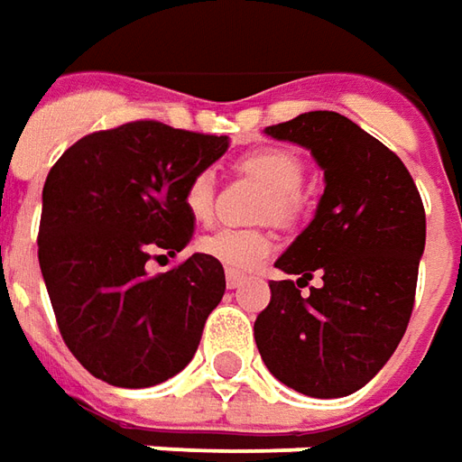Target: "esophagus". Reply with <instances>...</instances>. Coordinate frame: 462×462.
I'll return each instance as SVG.
<instances>
[{
  "label": "esophagus",
  "mask_w": 462,
  "mask_h": 462,
  "mask_svg": "<svg viewBox=\"0 0 462 462\" xmlns=\"http://www.w3.org/2000/svg\"><path fill=\"white\" fill-rule=\"evenodd\" d=\"M225 282H227V287H230V290H237V287L245 282V277H242L240 273H232V270H227V275H225Z\"/></svg>",
  "instance_id": "1"
}]
</instances>
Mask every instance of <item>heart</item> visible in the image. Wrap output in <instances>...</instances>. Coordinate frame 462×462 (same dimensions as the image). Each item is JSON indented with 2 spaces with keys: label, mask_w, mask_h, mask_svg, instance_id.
<instances>
[{
  "label": "heart",
  "mask_w": 462,
  "mask_h": 462,
  "mask_svg": "<svg viewBox=\"0 0 462 462\" xmlns=\"http://www.w3.org/2000/svg\"><path fill=\"white\" fill-rule=\"evenodd\" d=\"M242 170L250 172L273 192L267 212L280 222H290L300 209L298 189L305 180V167L290 150L264 147L242 160ZM185 208L198 222H208L215 209V180L209 172H198L185 187ZM199 250L225 264L232 273H250L275 250V237L267 230L222 227L202 237Z\"/></svg>",
  "instance_id": "b5f03b06"
}]
</instances>
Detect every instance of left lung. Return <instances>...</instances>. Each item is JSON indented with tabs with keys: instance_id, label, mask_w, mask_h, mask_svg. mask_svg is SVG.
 <instances>
[{
	"instance_id": "left-lung-1",
	"label": "left lung",
	"mask_w": 462,
	"mask_h": 462,
	"mask_svg": "<svg viewBox=\"0 0 462 462\" xmlns=\"http://www.w3.org/2000/svg\"><path fill=\"white\" fill-rule=\"evenodd\" d=\"M305 147L322 170L315 217L277 257L292 280L270 282L254 320L267 370L310 398H343L383 370L405 335L425 250V209L411 172L383 142L337 112L264 127ZM312 274L321 285L300 296Z\"/></svg>"
}]
</instances>
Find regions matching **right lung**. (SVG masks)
I'll return each mask as SVG.
<instances>
[{"mask_svg":"<svg viewBox=\"0 0 462 462\" xmlns=\"http://www.w3.org/2000/svg\"><path fill=\"white\" fill-rule=\"evenodd\" d=\"M227 147V137L144 119L74 142L47 175L42 277L67 347L109 385L152 388L177 375L220 305L225 270L209 254L160 275L144 264L192 240L185 187Z\"/></svg>","mask_w":462,"mask_h":462,"instance_id":"1","label":"right lung"}]
</instances>
